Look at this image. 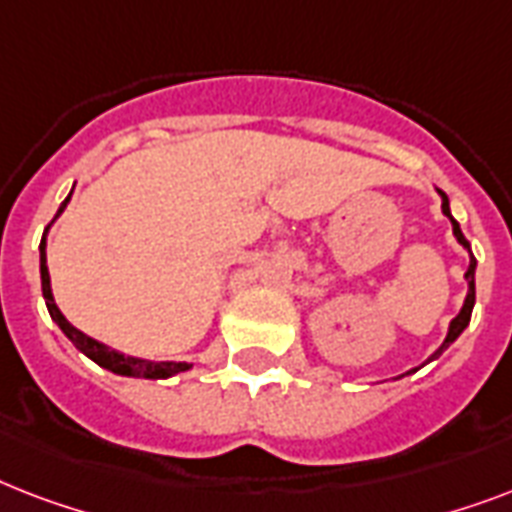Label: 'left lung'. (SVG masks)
Masks as SVG:
<instances>
[{
  "label": "left lung",
  "instance_id": "left-lung-1",
  "mask_svg": "<svg viewBox=\"0 0 512 512\" xmlns=\"http://www.w3.org/2000/svg\"><path fill=\"white\" fill-rule=\"evenodd\" d=\"M438 193H441V209H444V215L449 217V220H452L454 236H457V241H460L462 247L470 249V241L465 239V236H462L460 223H457V220H454V217H452V209H449V199H446V193L444 191H438ZM465 279H468V297H465V305H462V311L457 313V319H454L452 324H449V335H446L444 345H441V348H438L436 353H433V356H430V358L441 356V353H444V350L449 348V345H452V342L462 335V329H465L470 324V313H473V303H476V257H473V255H470V265H468V273H465Z\"/></svg>",
  "mask_w": 512,
  "mask_h": 512
}]
</instances>
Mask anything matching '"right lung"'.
<instances>
[{"label": "right lung", "mask_w": 512, "mask_h": 512, "mask_svg": "<svg viewBox=\"0 0 512 512\" xmlns=\"http://www.w3.org/2000/svg\"><path fill=\"white\" fill-rule=\"evenodd\" d=\"M68 199H71V196H68ZM66 201L60 204L58 215L66 209ZM39 252H42V257H39V260H42L39 271H42V295H44V303H47V311H50L52 321L66 332L68 340L74 342L84 356H90L95 364L106 366V369H111V372L116 374H124V377H148V380H164V377H172V374L191 369V364H175V361H146V358L122 356V353H116V350H111L108 345H103V342L92 340V337H87L76 327H71V324L66 321V316H63L58 305H55V297H52L50 273H47V255H44V239L42 244H39Z\"/></svg>", "instance_id": "right-lung-1"}]
</instances>
